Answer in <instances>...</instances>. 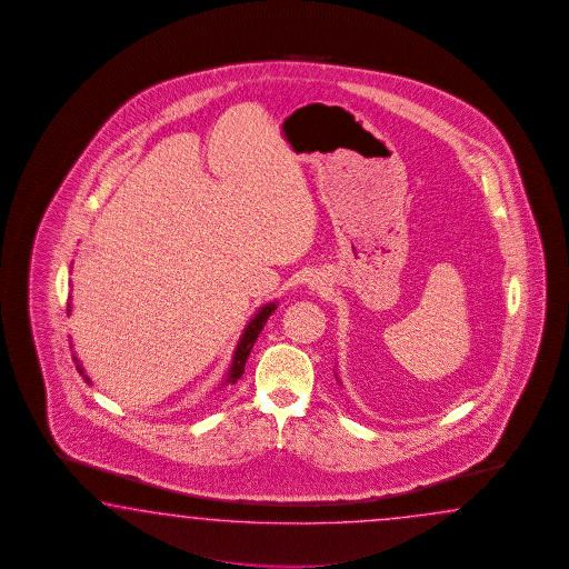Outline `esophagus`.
I'll list each match as a JSON object with an SVG mask.
<instances>
[{
	"instance_id": "1",
	"label": "esophagus",
	"mask_w": 569,
	"mask_h": 569,
	"mask_svg": "<svg viewBox=\"0 0 569 569\" xmlns=\"http://www.w3.org/2000/svg\"><path fill=\"white\" fill-rule=\"evenodd\" d=\"M321 284H323L321 280H311V287H313V289H321Z\"/></svg>"
}]
</instances>
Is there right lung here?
<instances>
[{"label": "right lung", "mask_w": 569, "mask_h": 569, "mask_svg": "<svg viewBox=\"0 0 569 569\" xmlns=\"http://www.w3.org/2000/svg\"><path fill=\"white\" fill-rule=\"evenodd\" d=\"M274 309H277V302H268V305H264V307L254 315V319L248 323V327L243 329L242 339L238 341V348L233 351V360H231L230 370H228V378H226V382H223L221 387H226V385H233V382H238V378H242L246 360H248L250 351L254 348V341L258 339V336H260V331L264 329V323H267L268 317L274 313ZM67 313H71V305L67 307ZM73 360L74 363H77L79 375L86 378V382H91V380L86 376L83 366H81V362L77 360V356H73Z\"/></svg>", "instance_id": "obj_1"}]
</instances>
